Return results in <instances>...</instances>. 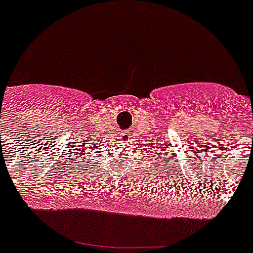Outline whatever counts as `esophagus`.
<instances>
[{
    "mask_svg": "<svg viewBox=\"0 0 253 253\" xmlns=\"http://www.w3.org/2000/svg\"><path fill=\"white\" fill-rule=\"evenodd\" d=\"M120 139H122L123 143H128L129 139H130V131L128 130H123L120 131Z\"/></svg>",
    "mask_w": 253,
    "mask_h": 253,
    "instance_id": "1",
    "label": "esophagus"
}]
</instances>
